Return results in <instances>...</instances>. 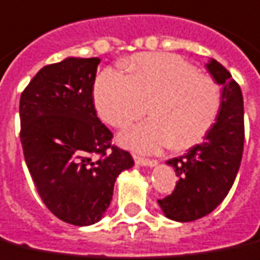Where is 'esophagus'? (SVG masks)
I'll list each match as a JSON object with an SVG mask.
<instances>
[{"mask_svg":"<svg viewBox=\"0 0 260 260\" xmlns=\"http://www.w3.org/2000/svg\"><path fill=\"white\" fill-rule=\"evenodd\" d=\"M134 158H135V162L140 167H150V168H153L157 165V161L154 159H147V158H142V157H136L134 155Z\"/></svg>","mask_w":260,"mask_h":260,"instance_id":"34e87169","label":"esophagus"}]
</instances>
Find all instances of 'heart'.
Here are the masks:
<instances>
[{
    "mask_svg": "<svg viewBox=\"0 0 260 260\" xmlns=\"http://www.w3.org/2000/svg\"><path fill=\"white\" fill-rule=\"evenodd\" d=\"M122 69H105L96 80L93 99L102 118L125 126L145 114L153 101V118L124 131L120 142L143 154L175 146L189 149L207 135L218 118L222 92L212 78L172 53H143Z\"/></svg>",
    "mask_w": 260,
    "mask_h": 260,
    "instance_id": "heart-1",
    "label": "heart"
}]
</instances>
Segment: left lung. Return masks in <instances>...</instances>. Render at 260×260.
<instances>
[{
  "label": "left lung",
  "mask_w": 260,
  "mask_h": 260,
  "mask_svg": "<svg viewBox=\"0 0 260 260\" xmlns=\"http://www.w3.org/2000/svg\"><path fill=\"white\" fill-rule=\"evenodd\" d=\"M222 86L218 118L203 142L167 161L179 178L174 193L158 200L162 213L176 222H193L208 215L232 189L244 149V102L232 74L215 59L205 64Z\"/></svg>",
  "instance_id": "left-lung-1"
}]
</instances>
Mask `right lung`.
Here are the masks:
<instances>
[{"label":"right lung","instance_id":"right-lung-1","mask_svg":"<svg viewBox=\"0 0 260 260\" xmlns=\"http://www.w3.org/2000/svg\"><path fill=\"white\" fill-rule=\"evenodd\" d=\"M99 63L70 56L42 67L19 106L20 142L38 194L53 215L76 226L105 216L115 179L134 167L128 151L111 147L113 134L96 115Z\"/></svg>","mask_w":260,"mask_h":260}]
</instances>
